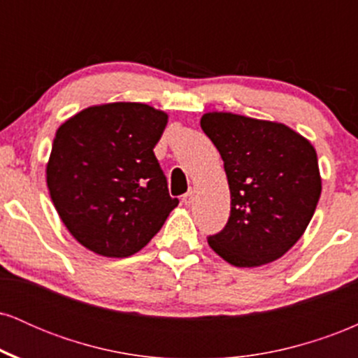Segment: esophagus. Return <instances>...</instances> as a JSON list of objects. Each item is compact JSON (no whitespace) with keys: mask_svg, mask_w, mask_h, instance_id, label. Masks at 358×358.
I'll use <instances>...</instances> for the list:
<instances>
[{"mask_svg":"<svg viewBox=\"0 0 358 358\" xmlns=\"http://www.w3.org/2000/svg\"><path fill=\"white\" fill-rule=\"evenodd\" d=\"M182 200H183V203H185V205H190V203L193 202V190H188L187 193H185Z\"/></svg>","mask_w":358,"mask_h":358,"instance_id":"esophagus-1","label":"esophagus"}]
</instances>
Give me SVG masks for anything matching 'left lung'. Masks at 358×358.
Masks as SVG:
<instances>
[{
    "instance_id": "left-lung-1",
    "label": "left lung",
    "mask_w": 358,
    "mask_h": 358,
    "mask_svg": "<svg viewBox=\"0 0 358 358\" xmlns=\"http://www.w3.org/2000/svg\"><path fill=\"white\" fill-rule=\"evenodd\" d=\"M200 126L231 188V217L208 244L237 268L276 261L306 231L320 200L315 148L285 124L239 114H203Z\"/></svg>"
}]
</instances>
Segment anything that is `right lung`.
Returning a JSON list of instances; mask_svg holds the SVG:
<instances>
[{"label":"right lung","mask_w":358,"mask_h":358,"mask_svg":"<svg viewBox=\"0 0 358 358\" xmlns=\"http://www.w3.org/2000/svg\"><path fill=\"white\" fill-rule=\"evenodd\" d=\"M168 116L139 102L80 110L57 131L47 165L69 232L106 257L141 250L178 205L153 153Z\"/></svg>","instance_id":"1"}]
</instances>
